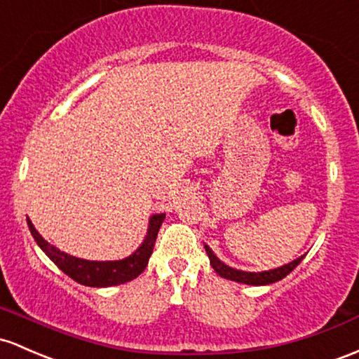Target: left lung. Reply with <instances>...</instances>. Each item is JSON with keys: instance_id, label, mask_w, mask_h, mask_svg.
<instances>
[{"instance_id": "left-lung-1", "label": "left lung", "mask_w": 359, "mask_h": 359, "mask_svg": "<svg viewBox=\"0 0 359 359\" xmlns=\"http://www.w3.org/2000/svg\"><path fill=\"white\" fill-rule=\"evenodd\" d=\"M204 249H206L208 257H210L212 269H215L216 273H218L224 279H230V281H237V283H243V285H255V286L271 285V283H276V281H279V279L286 278V276H288L291 271H293L294 267H297L298 264L303 261V255H302V257H298L297 261L286 264V266H283V267H278V269L266 271V273H245V271L231 269L230 266L223 264L218 257H216L215 254H212V250L208 245H204Z\"/></svg>"}]
</instances>
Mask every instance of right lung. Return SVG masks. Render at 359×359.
Masks as SVG:
<instances>
[{
    "label": "right lung",
    "instance_id": "obj_1",
    "mask_svg": "<svg viewBox=\"0 0 359 359\" xmlns=\"http://www.w3.org/2000/svg\"><path fill=\"white\" fill-rule=\"evenodd\" d=\"M165 215H155L149 219V230L147 238H144L143 245L137 249L135 254L129 257L122 259V261H109V262H98V261H85V259L73 257V255L65 254V252L57 250L56 247L50 245L44 238L39 235L30 219H27L30 228V233L39 243L42 250L46 252L47 257L50 259L62 273H66L71 279L85 286H92V288H105V286H116L128 283L135 279L147 269L148 259L151 255L153 247H155L156 235L163 223Z\"/></svg>",
    "mask_w": 359,
    "mask_h": 359
}]
</instances>
